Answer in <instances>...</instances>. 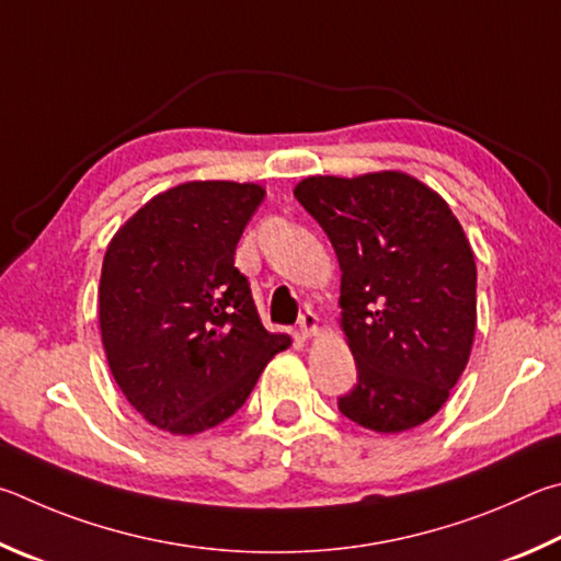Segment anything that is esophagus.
Instances as JSON below:
<instances>
[{"mask_svg": "<svg viewBox=\"0 0 561 561\" xmlns=\"http://www.w3.org/2000/svg\"><path fill=\"white\" fill-rule=\"evenodd\" d=\"M298 332H300V337H312V335H318V316L312 310H306L300 316V320H298Z\"/></svg>", "mask_w": 561, "mask_h": 561, "instance_id": "34e87169", "label": "esophagus"}]
</instances>
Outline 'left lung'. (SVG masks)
<instances>
[{
	"mask_svg": "<svg viewBox=\"0 0 561 561\" xmlns=\"http://www.w3.org/2000/svg\"><path fill=\"white\" fill-rule=\"evenodd\" d=\"M296 199L337 253L350 421L401 434L446 404L476 337V259L444 196L399 170L308 176Z\"/></svg>",
	"mask_w": 561,
	"mask_h": 561,
	"instance_id": "8db88e82",
	"label": "left lung"
}]
</instances>
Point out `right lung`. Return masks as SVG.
I'll return each mask as SVG.
<instances>
[{
    "label": "right lung",
    "mask_w": 561,
    "mask_h": 561,
    "mask_svg": "<svg viewBox=\"0 0 561 561\" xmlns=\"http://www.w3.org/2000/svg\"><path fill=\"white\" fill-rule=\"evenodd\" d=\"M265 190L184 182L107 243L98 320L117 387L152 426L194 436L233 416L290 335L263 328L236 243Z\"/></svg>",
    "instance_id": "obj_1"
}]
</instances>
